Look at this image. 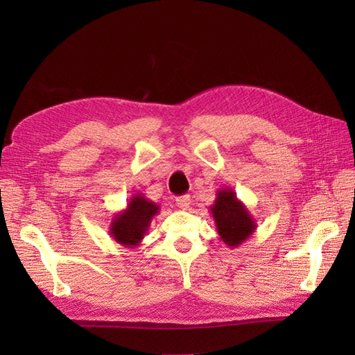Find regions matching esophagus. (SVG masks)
<instances>
[{
	"instance_id": "esophagus-1",
	"label": "esophagus",
	"mask_w": 355,
	"mask_h": 355,
	"mask_svg": "<svg viewBox=\"0 0 355 355\" xmlns=\"http://www.w3.org/2000/svg\"><path fill=\"white\" fill-rule=\"evenodd\" d=\"M176 204L179 209H184L187 210L189 206H191V197L189 196H182V197H178L176 198Z\"/></svg>"
}]
</instances>
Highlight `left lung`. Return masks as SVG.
<instances>
[{"instance_id":"8db88e82","label":"left lung","mask_w":355,"mask_h":355,"mask_svg":"<svg viewBox=\"0 0 355 355\" xmlns=\"http://www.w3.org/2000/svg\"><path fill=\"white\" fill-rule=\"evenodd\" d=\"M210 213L220 240L231 249L250 239L257 228L249 209L231 188H220L216 192V200L210 206Z\"/></svg>"}]
</instances>
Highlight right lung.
<instances>
[{
    "label": "right lung",
    "mask_w": 355,
    "mask_h": 355,
    "mask_svg": "<svg viewBox=\"0 0 355 355\" xmlns=\"http://www.w3.org/2000/svg\"><path fill=\"white\" fill-rule=\"evenodd\" d=\"M159 213V206L137 192L127 202V207L115 213L110 225L112 240L128 249L141 244L151 227L153 218Z\"/></svg>",
    "instance_id": "1"
}]
</instances>
